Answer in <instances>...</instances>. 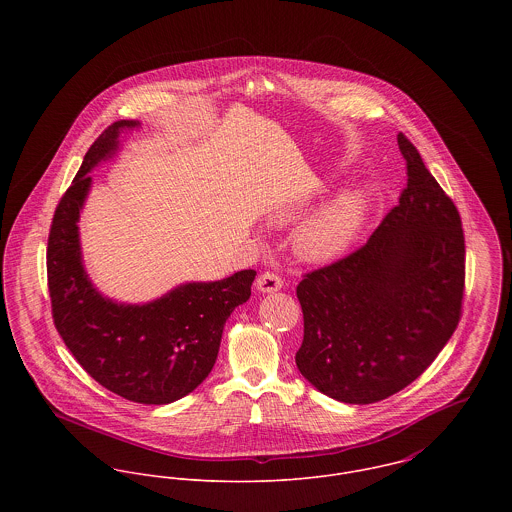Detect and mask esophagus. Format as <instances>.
<instances>
[{
	"instance_id": "esophagus-1",
	"label": "esophagus",
	"mask_w": 512,
	"mask_h": 512,
	"mask_svg": "<svg viewBox=\"0 0 512 512\" xmlns=\"http://www.w3.org/2000/svg\"><path fill=\"white\" fill-rule=\"evenodd\" d=\"M282 286H284V280L276 272H264L256 280V288L262 293L278 292V290H282Z\"/></svg>"
}]
</instances>
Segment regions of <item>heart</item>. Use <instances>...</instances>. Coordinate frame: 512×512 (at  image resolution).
I'll return each mask as SVG.
<instances>
[{
    "mask_svg": "<svg viewBox=\"0 0 512 512\" xmlns=\"http://www.w3.org/2000/svg\"><path fill=\"white\" fill-rule=\"evenodd\" d=\"M366 199L361 191H345L319 211L301 220L293 232L295 250L309 260L341 254L365 220Z\"/></svg>",
    "mask_w": 512,
    "mask_h": 512,
    "instance_id": "1",
    "label": "heart"
}]
</instances>
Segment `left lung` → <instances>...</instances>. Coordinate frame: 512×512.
<instances>
[{
    "instance_id": "1",
    "label": "left lung",
    "mask_w": 512,
    "mask_h": 512,
    "mask_svg": "<svg viewBox=\"0 0 512 512\" xmlns=\"http://www.w3.org/2000/svg\"><path fill=\"white\" fill-rule=\"evenodd\" d=\"M408 183L361 248L297 286L299 372L323 394L372 404L414 382L451 339L465 290V236L453 201L398 134Z\"/></svg>"
}]
</instances>
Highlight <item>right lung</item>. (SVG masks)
I'll return each instance as SVG.
<instances>
[{
    "instance_id": "obj_1",
    "label": "right lung",
    "mask_w": 512,
    "mask_h": 512,
    "mask_svg": "<svg viewBox=\"0 0 512 512\" xmlns=\"http://www.w3.org/2000/svg\"><path fill=\"white\" fill-rule=\"evenodd\" d=\"M136 126L140 122H114L86 151L53 217L47 280L55 327L78 365L126 400L169 404L193 392L213 370L224 323L248 301L256 272L183 284L144 305L116 303L92 286L76 224L92 181L88 173L116 153L122 130Z\"/></svg>"
}]
</instances>
